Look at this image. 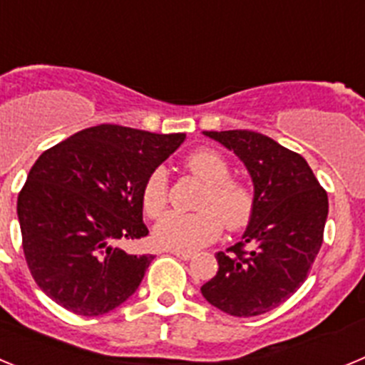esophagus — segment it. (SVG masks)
<instances>
[{"label":"esophagus","mask_w":365,"mask_h":365,"mask_svg":"<svg viewBox=\"0 0 365 365\" xmlns=\"http://www.w3.org/2000/svg\"><path fill=\"white\" fill-rule=\"evenodd\" d=\"M172 254H173V256L180 257V259H185V261L192 259V256H193L192 252H185V250H172Z\"/></svg>","instance_id":"1"}]
</instances>
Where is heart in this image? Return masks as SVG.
<instances>
[{
    "instance_id": "obj_1",
    "label": "heart",
    "mask_w": 365,
    "mask_h": 365,
    "mask_svg": "<svg viewBox=\"0 0 365 365\" xmlns=\"http://www.w3.org/2000/svg\"><path fill=\"white\" fill-rule=\"evenodd\" d=\"M186 168L205 182L197 214L170 212L153 228V241L166 250L192 252L210 243L221 232V221L228 228L247 222L252 212V195L241 182L230 179V166L221 153L199 148L186 155ZM170 177L164 166L155 168L143 186V208L150 217H159L168 205Z\"/></svg>"
}]
</instances>
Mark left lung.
Returning <instances> with one entry per match:
<instances>
[{"label": "left lung", "instance_id": "8db88e82", "mask_svg": "<svg viewBox=\"0 0 365 365\" xmlns=\"http://www.w3.org/2000/svg\"><path fill=\"white\" fill-rule=\"evenodd\" d=\"M234 151L254 185L240 243L217 252L219 270L201 287L206 302L237 318L259 316L298 291L320 252L329 201L307 160L267 135L202 131Z\"/></svg>", "mask_w": 365, "mask_h": 365}]
</instances>
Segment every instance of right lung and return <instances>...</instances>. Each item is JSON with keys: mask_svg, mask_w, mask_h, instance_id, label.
<instances>
[{"mask_svg": "<svg viewBox=\"0 0 365 365\" xmlns=\"http://www.w3.org/2000/svg\"><path fill=\"white\" fill-rule=\"evenodd\" d=\"M185 138L100 124L38 157L18 195V219L29 270L53 302L100 316L137 291L155 256L122 245L148 235L144 180Z\"/></svg>", "mask_w": 365, "mask_h": 365, "instance_id": "obj_1", "label": "right lung"}]
</instances>
